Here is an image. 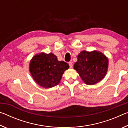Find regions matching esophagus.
Returning a JSON list of instances; mask_svg holds the SVG:
<instances>
[{"instance_id":"obj_1","label":"esophagus","mask_w":128,"mask_h":128,"mask_svg":"<svg viewBox=\"0 0 128 128\" xmlns=\"http://www.w3.org/2000/svg\"><path fill=\"white\" fill-rule=\"evenodd\" d=\"M69 67H70V68H73V64H72V62H69Z\"/></svg>"}]
</instances>
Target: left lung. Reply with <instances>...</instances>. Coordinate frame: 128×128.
Segmentation results:
<instances>
[{"instance_id":"1","label":"left lung","mask_w":128,"mask_h":128,"mask_svg":"<svg viewBox=\"0 0 128 128\" xmlns=\"http://www.w3.org/2000/svg\"><path fill=\"white\" fill-rule=\"evenodd\" d=\"M74 69L87 85H94L102 80L107 73L108 60L98 51H82L77 57Z\"/></svg>"}]
</instances>
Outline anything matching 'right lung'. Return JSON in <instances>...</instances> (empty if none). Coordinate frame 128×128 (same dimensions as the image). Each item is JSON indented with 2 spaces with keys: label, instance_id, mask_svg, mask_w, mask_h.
Wrapping results in <instances>:
<instances>
[{
  "label": "right lung",
  "instance_id": "1",
  "mask_svg": "<svg viewBox=\"0 0 128 128\" xmlns=\"http://www.w3.org/2000/svg\"><path fill=\"white\" fill-rule=\"evenodd\" d=\"M68 63L58 61L52 53H41L34 56L30 62L29 70L36 83L44 88L59 84L64 72L69 68Z\"/></svg>",
  "mask_w": 128,
  "mask_h": 128
}]
</instances>
